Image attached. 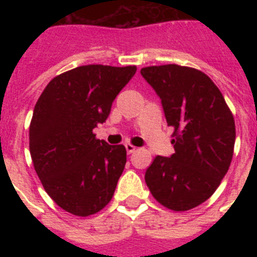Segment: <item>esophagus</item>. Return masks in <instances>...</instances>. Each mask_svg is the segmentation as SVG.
<instances>
[{"label": "esophagus", "instance_id": "1", "mask_svg": "<svg viewBox=\"0 0 257 257\" xmlns=\"http://www.w3.org/2000/svg\"><path fill=\"white\" fill-rule=\"evenodd\" d=\"M125 149H126V152H128L129 155H131V153H133V152H136V151H137L136 147H135V145H132V144L125 145Z\"/></svg>", "mask_w": 257, "mask_h": 257}]
</instances>
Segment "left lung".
Here are the masks:
<instances>
[{
  "mask_svg": "<svg viewBox=\"0 0 257 257\" xmlns=\"http://www.w3.org/2000/svg\"><path fill=\"white\" fill-rule=\"evenodd\" d=\"M141 74L160 97L175 148L171 157H155L145 183L161 205L189 211L215 193L231 165L233 114L201 70L168 64L143 68Z\"/></svg>",
  "mask_w": 257,
  "mask_h": 257,
  "instance_id": "8db88e82",
  "label": "left lung"
}]
</instances>
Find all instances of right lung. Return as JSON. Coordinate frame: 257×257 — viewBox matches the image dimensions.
Returning a JSON list of instances; mask_svg holds the SVG:
<instances>
[{"label":"right lung","mask_w":257,"mask_h":257,"mask_svg":"<svg viewBox=\"0 0 257 257\" xmlns=\"http://www.w3.org/2000/svg\"><path fill=\"white\" fill-rule=\"evenodd\" d=\"M136 66L82 65L56 76L34 106L29 149L42 187L58 207L85 217L112 200L125 168L124 145H108L93 129Z\"/></svg>","instance_id":"obj_1"}]
</instances>
